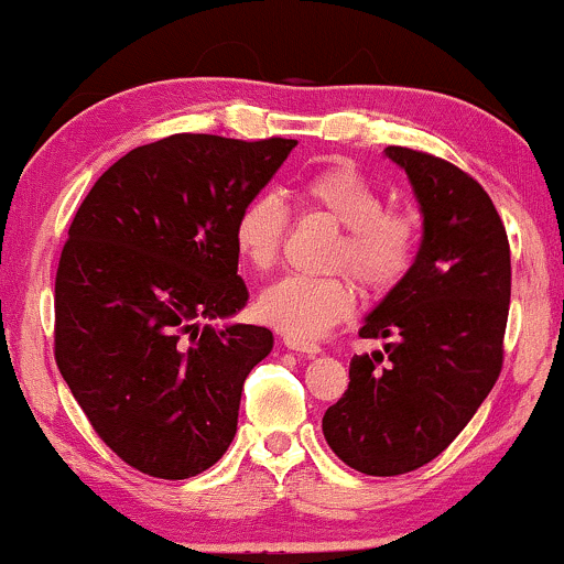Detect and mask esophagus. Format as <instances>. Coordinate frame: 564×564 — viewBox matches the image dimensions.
I'll return each mask as SVG.
<instances>
[{"mask_svg": "<svg viewBox=\"0 0 564 564\" xmlns=\"http://www.w3.org/2000/svg\"><path fill=\"white\" fill-rule=\"evenodd\" d=\"M283 345L289 349H296V352L302 355H318L321 352V345H315V341L310 339H302V336L296 334H283Z\"/></svg>", "mask_w": 564, "mask_h": 564, "instance_id": "obj_1", "label": "esophagus"}]
</instances>
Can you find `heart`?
Masks as SVG:
<instances>
[{"mask_svg": "<svg viewBox=\"0 0 564 564\" xmlns=\"http://www.w3.org/2000/svg\"><path fill=\"white\" fill-rule=\"evenodd\" d=\"M296 198L307 209L323 212L345 230L336 264H347L360 281L387 289L405 273L416 249V225L408 215L390 212L371 180L345 164L323 166L296 185ZM286 206L275 193H260L236 219V249L251 268H273L286 232ZM358 294L345 275H286L260 294L262 321L302 339L326 334L355 310Z\"/></svg>", "mask_w": 564, "mask_h": 564, "instance_id": "heart-1", "label": "heart"}]
</instances>
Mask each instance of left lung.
<instances>
[{
  "label": "left lung",
  "mask_w": 564,
  "mask_h": 564,
  "mask_svg": "<svg viewBox=\"0 0 564 564\" xmlns=\"http://www.w3.org/2000/svg\"><path fill=\"white\" fill-rule=\"evenodd\" d=\"M422 212V243L364 339H392L349 360L345 398L323 437L347 467L405 475L440 456L494 390L503 358L511 262L494 200L448 161L390 145Z\"/></svg>",
  "instance_id": "left-lung-1"
}]
</instances>
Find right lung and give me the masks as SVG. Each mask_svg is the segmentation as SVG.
Wrapping results in <instances>:
<instances>
[{
  "label": "right lung",
  "mask_w": 564,
  "mask_h": 564,
  "mask_svg": "<svg viewBox=\"0 0 564 564\" xmlns=\"http://www.w3.org/2000/svg\"><path fill=\"white\" fill-rule=\"evenodd\" d=\"M294 145L172 134L116 161L76 212L55 278V360L129 467L185 480L230 448L273 332L209 323L249 302L236 219Z\"/></svg>",
  "instance_id": "right-lung-1"
}]
</instances>
